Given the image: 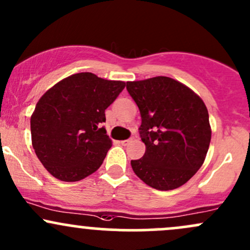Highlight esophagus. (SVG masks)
<instances>
[{"label":"esophagus","instance_id":"obj_1","mask_svg":"<svg viewBox=\"0 0 250 250\" xmlns=\"http://www.w3.org/2000/svg\"><path fill=\"white\" fill-rule=\"evenodd\" d=\"M132 141H133V138H128V139H125V141H122L120 143H122L123 146H128V144H130Z\"/></svg>","mask_w":250,"mask_h":250}]
</instances>
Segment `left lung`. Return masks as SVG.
I'll return each mask as SVG.
<instances>
[{
	"mask_svg": "<svg viewBox=\"0 0 250 250\" xmlns=\"http://www.w3.org/2000/svg\"><path fill=\"white\" fill-rule=\"evenodd\" d=\"M142 117L139 135L146 154L131 161L133 171L147 186L175 189L199 170L211 142L205 104L179 81L157 76L126 82Z\"/></svg>",
	"mask_w": 250,
	"mask_h": 250,
	"instance_id": "8db88e82",
	"label": "left lung"
}]
</instances>
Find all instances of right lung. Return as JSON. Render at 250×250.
I'll list each match as a JSON object with an SVG mask.
<instances>
[{
  "label": "right lung",
  "mask_w": 250,
  "mask_h": 250,
  "mask_svg": "<svg viewBox=\"0 0 250 250\" xmlns=\"http://www.w3.org/2000/svg\"><path fill=\"white\" fill-rule=\"evenodd\" d=\"M125 82L80 72L56 83L37 104L31 117L32 146L56 179L80 181L103 165L112 141L101 126L104 109Z\"/></svg>",
  "instance_id": "1"
}]
</instances>
